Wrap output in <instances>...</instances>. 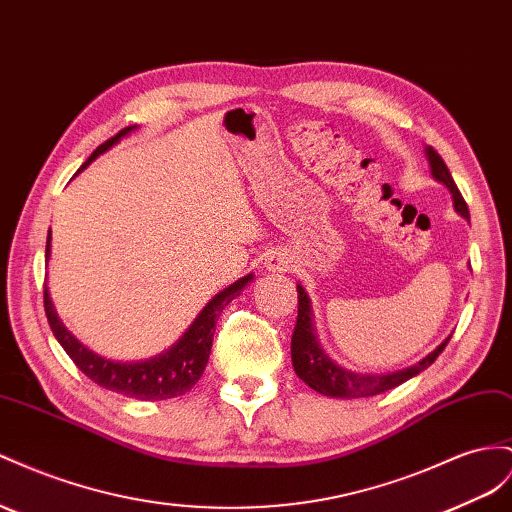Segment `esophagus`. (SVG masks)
I'll return each mask as SVG.
<instances>
[{
	"mask_svg": "<svg viewBox=\"0 0 512 512\" xmlns=\"http://www.w3.org/2000/svg\"><path fill=\"white\" fill-rule=\"evenodd\" d=\"M267 269L269 271H288L290 269V258L282 252H273L267 258Z\"/></svg>",
	"mask_w": 512,
	"mask_h": 512,
	"instance_id": "esophagus-1",
	"label": "esophagus"
}]
</instances>
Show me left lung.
I'll return each instance as SVG.
<instances>
[{
  "label": "left lung",
  "instance_id": "1",
  "mask_svg": "<svg viewBox=\"0 0 512 512\" xmlns=\"http://www.w3.org/2000/svg\"><path fill=\"white\" fill-rule=\"evenodd\" d=\"M428 165H431V174L435 181L444 183L450 193H452V204L454 211L459 215L469 219L467 204L461 196L459 187L454 185L448 165L444 159L439 157L437 150L433 146L424 148ZM297 293H299V308H297V325L293 331V338H290V357H293V368L297 372V377L301 381H306L312 390H316L323 396L331 398H364V396H377L381 392H388L396 385L409 381L411 377L420 375L422 370L431 366L439 353L446 349V344L450 336L439 344L435 351L422 357L418 364L407 366L403 370H394V372H381V375H372V372H353L338 366L334 359H331L319 344V338H316L314 323H312V306H310V297L303 286L297 284Z\"/></svg>",
  "mask_w": 512,
  "mask_h": 512
}]
</instances>
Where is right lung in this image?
<instances>
[{
  "mask_svg": "<svg viewBox=\"0 0 512 512\" xmlns=\"http://www.w3.org/2000/svg\"><path fill=\"white\" fill-rule=\"evenodd\" d=\"M135 129L137 124H133V127H124L114 137H109V140L96 148L88 157V161L81 165V170ZM49 254H51V234L47 237V250H45L47 260H49ZM252 280L254 275L247 273L245 278L230 284L228 288L222 290V293H217L209 303H206L196 319H193V323L189 325L185 334L178 338L168 351H163L150 359H144V362H114V359L101 357L94 351H90L88 347H84V344H81L60 321V316L51 303L47 284H45V314H47L53 336L58 338L62 349L68 353V357L73 359L75 366L84 372L88 379L99 383L105 390H112L116 394L129 396V398L165 400V398H174L189 392L193 385L200 381L206 362H209V355H211L215 323L219 319V314H222V310L234 297L241 295V290Z\"/></svg>",
  "mask_w": 512,
  "mask_h": 512,
  "instance_id": "add662e5",
  "label": "right lung"
}]
</instances>
